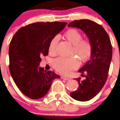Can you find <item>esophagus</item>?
<instances>
[{"label": "esophagus", "instance_id": "obj_1", "mask_svg": "<svg viewBox=\"0 0 120 120\" xmlns=\"http://www.w3.org/2000/svg\"><path fill=\"white\" fill-rule=\"evenodd\" d=\"M61 79H65V80H66V81H68V80H70V79L69 78H67V77H65L64 76H61Z\"/></svg>", "mask_w": 120, "mask_h": 120}]
</instances>
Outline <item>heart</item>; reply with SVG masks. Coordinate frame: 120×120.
Listing matches in <instances>:
<instances>
[{
    "instance_id": "1",
    "label": "heart",
    "mask_w": 120,
    "mask_h": 120,
    "mask_svg": "<svg viewBox=\"0 0 120 120\" xmlns=\"http://www.w3.org/2000/svg\"><path fill=\"white\" fill-rule=\"evenodd\" d=\"M64 38L72 45L70 55L68 58L59 57L54 60L52 66L57 72L63 75H68L72 70L76 69L79 66V59L81 62L84 63L90 59L93 52V45L88 39H82L83 36L79 30L70 28L63 34ZM59 41L58 36H55L49 42L48 49L49 53L54 55L56 52V48ZM72 55L77 56V58Z\"/></svg>"
}]
</instances>
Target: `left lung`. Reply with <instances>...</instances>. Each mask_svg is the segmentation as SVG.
Returning a JSON list of instances; mask_svg holds the SVG:
<instances>
[{
  "instance_id": "left-lung-1",
  "label": "left lung",
  "mask_w": 120,
  "mask_h": 120,
  "mask_svg": "<svg viewBox=\"0 0 120 120\" xmlns=\"http://www.w3.org/2000/svg\"><path fill=\"white\" fill-rule=\"evenodd\" d=\"M68 27L80 28L87 34L93 45L90 59L79 70L82 76L79 77L77 90L71 92L70 95L75 100L86 101L98 94L108 79L112 55V48L109 36L100 25L93 21L83 19L70 22ZM86 73V75H83Z\"/></svg>"
}]
</instances>
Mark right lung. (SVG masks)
<instances>
[{
	"label": "right lung",
	"instance_id": "add662e5",
	"mask_svg": "<svg viewBox=\"0 0 120 120\" xmlns=\"http://www.w3.org/2000/svg\"><path fill=\"white\" fill-rule=\"evenodd\" d=\"M67 24L64 22H39L20 28L9 48V70L16 85L32 99L46 95L54 79L60 76L39 68L43 56L48 55L50 40Z\"/></svg>",
	"mask_w": 120,
	"mask_h": 120
}]
</instances>
